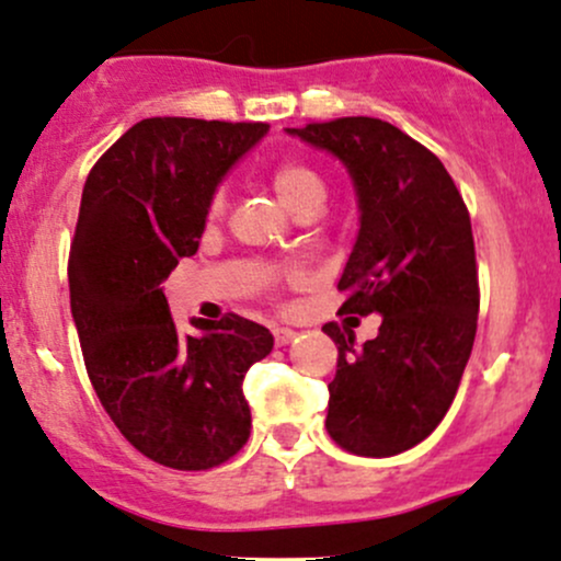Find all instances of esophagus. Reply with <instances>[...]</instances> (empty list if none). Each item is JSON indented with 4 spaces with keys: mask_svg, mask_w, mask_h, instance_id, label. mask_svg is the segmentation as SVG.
I'll use <instances>...</instances> for the list:
<instances>
[{
    "mask_svg": "<svg viewBox=\"0 0 561 561\" xmlns=\"http://www.w3.org/2000/svg\"><path fill=\"white\" fill-rule=\"evenodd\" d=\"M293 339H296V330H293V328H279V325L274 328V341H276V346H287Z\"/></svg>",
    "mask_w": 561,
    "mask_h": 561,
    "instance_id": "1",
    "label": "esophagus"
}]
</instances>
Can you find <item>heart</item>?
I'll return each instance as SVG.
<instances>
[{
  "instance_id": "b5f03b06",
  "label": "heart",
  "mask_w": 561,
  "mask_h": 561,
  "mask_svg": "<svg viewBox=\"0 0 561 561\" xmlns=\"http://www.w3.org/2000/svg\"><path fill=\"white\" fill-rule=\"evenodd\" d=\"M271 187H274L276 196L290 206L298 215H311L322 202H325L328 182L325 174L314 167V163L304 161V158H285V161L274 163L268 172ZM228 206V193L226 187H215L206 204V217L217 220L222 217Z\"/></svg>"
}]
</instances>
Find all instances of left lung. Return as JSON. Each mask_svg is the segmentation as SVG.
I'll use <instances>...</instances> for the list:
<instances>
[{
    "label": "left lung",
    "mask_w": 561,
    "mask_h": 561,
    "mask_svg": "<svg viewBox=\"0 0 561 561\" xmlns=\"http://www.w3.org/2000/svg\"><path fill=\"white\" fill-rule=\"evenodd\" d=\"M287 131L333 152L355 182L359 233L341 311L381 314L363 346L355 325H322L339 346L328 435L357 457H392L438 427L473 350L481 293L468 206L438 156L379 117Z\"/></svg>",
    "instance_id": "obj_1"
}]
</instances>
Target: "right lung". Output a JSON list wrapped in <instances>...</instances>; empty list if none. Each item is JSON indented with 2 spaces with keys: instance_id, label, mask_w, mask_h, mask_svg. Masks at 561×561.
I'll return each instance as SVG.
<instances>
[{
  "instance_id": "1",
  "label": "right lung",
  "mask_w": 561,
  "mask_h": 561,
  "mask_svg": "<svg viewBox=\"0 0 561 561\" xmlns=\"http://www.w3.org/2000/svg\"><path fill=\"white\" fill-rule=\"evenodd\" d=\"M265 131V123L147 117L82 187L69 300L88 379L123 438L163 468H217L250 438L241 381L274 335L233 311L182 335L161 285L196 255L211 191Z\"/></svg>"
}]
</instances>
